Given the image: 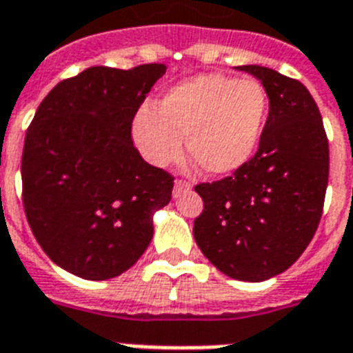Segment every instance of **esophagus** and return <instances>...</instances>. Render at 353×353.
<instances>
[{
    "mask_svg": "<svg viewBox=\"0 0 353 353\" xmlns=\"http://www.w3.org/2000/svg\"><path fill=\"white\" fill-rule=\"evenodd\" d=\"M190 190H192V186L188 184L186 180H174V190H173L174 197H179L180 193L190 192Z\"/></svg>",
    "mask_w": 353,
    "mask_h": 353,
    "instance_id": "obj_1",
    "label": "esophagus"
}]
</instances>
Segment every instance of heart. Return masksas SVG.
Returning a JSON list of instances; mask_svg holds the SVG:
<instances>
[{
  "label": "heart",
  "mask_w": 353,
  "mask_h": 353,
  "mask_svg": "<svg viewBox=\"0 0 353 353\" xmlns=\"http://www.w3.org/2000/svg\"><path fill=\"white\" fill-rule=\"evenodd\" d=\"M268 97L256 79L225 74H199L145 105L132 123V136L143 158L167 167L182 154L206 174H229L253 156L266 121Z\"/></svg>",
  "instance_id": "obj_1"
}]
</instances>
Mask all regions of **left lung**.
Masks as SVG:
<instances>
[{
	"label": "left lung",
	"instance_id": "obj_1",
	"mask_svg": "<svg viewBox=\"0 0 353 353\" xmlns=\"http://www.w3.org/2000/svg\"><path fill=\"white\" fill-rule=\"evenodd\" d=\"M270 100L259 150L234 174L197 184L203 212L193 236L214 266L238 281H266L298 261L322 217L330 145L322 115L298 79L259 65Z\"/></svg>",
	"mask_w": 353,
	"mask_h": 353
}]
</instances>
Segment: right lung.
Segmentation results:
<instances>
[{
    "instance_id": "1",
    "label": "right lung",
    "mask_w": 353,
    "mask_h": 353,
    "mask_svg": "<svg viewBox=\"0 0 353 353\" xmlns=\"http://www.w3.org/2000/svg\"><path fill=\"white\" fill-rule=\"evenodd\" d=\"M165 65L91 66L48 92L26 132L22 201L52 261L81 279L132 268L152 240V216L173 176L143 160L132 121Z\"/></svg>"
}]
</instances>
